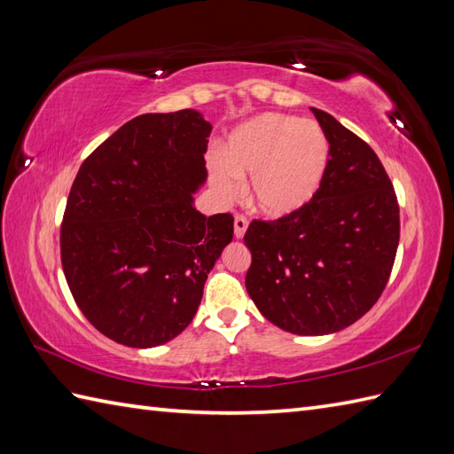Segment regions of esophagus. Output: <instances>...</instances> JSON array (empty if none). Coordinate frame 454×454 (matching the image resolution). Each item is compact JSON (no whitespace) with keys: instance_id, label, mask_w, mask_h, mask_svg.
I'll use <instances>...</instances> for the list:
<instances>
[{"instance_id":"esophagus-1","label":"esophagus","mask_w":454,"mask_h":454,"mask_svg":"<svg viewBox=\"0 0 454 454\" xmlns=\"http://www.w3.org/2000/svg\"><path fill=\"white\" fill-rule=\"evenodd\" d=\"M247 218L246 216H242V215H238L236 218H234V234H236V238L239 239V238H244V234H246V230H247Z\"/></svg>"}]
</instances>
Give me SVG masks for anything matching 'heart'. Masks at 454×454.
I'll use <instances>...</instances> for the list:
<instances>
[{
  "label": "heart",
  "instance_id": "b5f03b06",
  "mask_svg": "<svg viewBox=\"0 0 454 454\" xmlns=\"http://www.w3.org/2000/svg\"><path fill=\"white\" fill-rule=\"evenodd\" d=\"M330 142L312 121L265 113L238 127L226 142L224 160L210 163V179L222 199H234L249 179L255 207L269 216L302 208L320 189Z\"/></svg>",
  "mask_w": 454,
  "mask_h": 454
}]
</instances>
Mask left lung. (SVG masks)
<instances>
[{
  "label": "left lung",
  "mask_w": 454,
  "mask_h": 454,
  "mask_svg": "<svg viewBox=\"0 0 454 454\" xmlns=\"http://www.w3.org/2000/svg\"><path fill=\"white\" fill-rule=\"evenodd\" d=\"M312 113L330 142L320 189L291 215L254 220L244 236L249 296L296 335L340 332L369 312L400 242L398 199L379 156L332 114Z\"/></svg>",
  "instance_id": "obj_1"
}]
</instances>
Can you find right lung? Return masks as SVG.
<instances>
[{
	"mask_svg": "<svg viewBox=\"0 0 454 454\" xmlns=\"http://www.w3.org/2000/svg\"><path fill=\"white\" fill-rule=\"evenodd\" d=\"M210 122L192 109L148 113L95 148L66 202L60 255L67 286L109 340L148 349L195 317L202 288L234 236V216H205Z\"/></svg>",
	"mask_w": 454,
	"mask_h": 454,
	"instance_id": "1",
	"label": "right lung"
}]
</instances>
